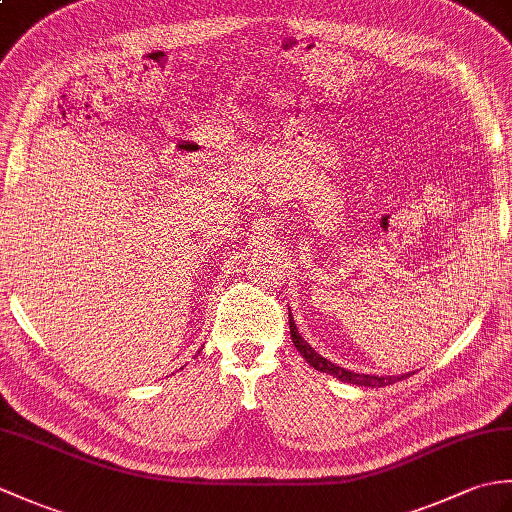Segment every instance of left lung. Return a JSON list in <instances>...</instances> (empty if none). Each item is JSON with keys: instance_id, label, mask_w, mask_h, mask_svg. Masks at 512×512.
<instances>
[{"instance_id": "1", "label": "left lung", "mask_w": 512, "mask_h": 512, "mask_svg": "<svg viewBox=\"0 0 512 512\" xmlns=\"http://www.w3.org/2000/svg\"><path fill=\"white\" fill-rule=\"evenodd\" d=\"M288 319H290V334H292V343H295V347L299 350V354L306 358V361L310 363V367L319 369V372H325L330 374L334 378L343 380V383H352V385H358V387H387V385H394L398 383V380L407 378V374L402 376H374V374H356V372H350V369L345 367H339L334 365L332 361H328V358L321 356L319 352L312 350V345L303 339V336L299 334L297 325H295V317L288 312Z\"/></svg>"}]
</instances>
